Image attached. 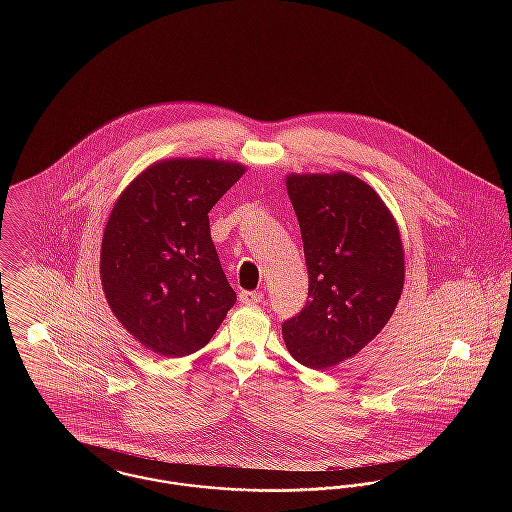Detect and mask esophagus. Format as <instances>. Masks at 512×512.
I'll list each match as a JSON object with an SVG mask.
<instances>
[{"mask_svg":"<svg viewBox=\"0 0 512 512\" xmlns=\"http://www.w3.org/2000/svg\"><path fill=\"white\" fill-rule=\"evenodd\" d=\"M240 301H242L244 305H255V303H261V301H263V293L242 292L240 293Z\"/></svg>","mask_w":512,"mask_h":512,"instance_id":"obj_1","label":"esophagus"}]
</instances>
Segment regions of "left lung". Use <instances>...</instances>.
Here are the masks:
<instances>
[{
    "label": "left lung",
    "mask_w": 512,
    "mask_h": 512,
    "mask_svg": "<svg viewBox=\"0 0 512 512\" xmlns=\"http://www.w3.org/2000/svg\"><path fill=\"white\" fill-rule=\"evenodd\" d=\"M286 188L309 297L282 336L297 363L326 370L357 355L393 315L405 284L401 234L382 197L349 172H292Z\"/></svg>",
    "instance_id": "obj_1"
}]
</instances>
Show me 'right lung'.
I'll list each match as a JSON object with an SVG mask.
<instances>
[{
	"instance_id": "obj_1",
	"label": "right lung",
	"mask_w": 512,
	"mask_h": 512,
	"mask_svg": "<svg viewBox=\"0 0 512 512\" xmlns=\"http://www.w3.org/2000/svg\"><path fill=\"white\" fill-rule=\"evenodd\" d=\"M244 172L242 163L222 159H163L115 201L101 240V286L113 315L149 351L192 355L236 303L209 211Z\"/></svg>"
}]
</instances>
